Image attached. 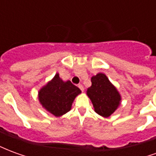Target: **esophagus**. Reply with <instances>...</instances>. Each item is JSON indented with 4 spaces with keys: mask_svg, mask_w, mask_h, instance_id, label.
<instances>
[{
    "mask_svg": "<svg viewBox=\"0 0 156 156\" xmlns=\"http://www.w3.org/2000/svg\"><path fill=\"white\" fill-rule=\"evenodd\" d=\"M78 88L81 89L82 92H83V90H84V88H83V86L82 84H78Z\"/></svg>",
    "mask_w": 156,
    "mask_h": 156,
    "instance_id": "1",
    "label": "esophagus"
}]
</instances>
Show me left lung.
Masks as SVG:
<instances>
[{"label":"left lung","instance_id":"8db88e82","mask_svg":"<svg viewBox=\"0 0 156 156\" xmlns=\"http://www.w3.org/2000/svg\"><path fill=\"white\" fill-rule=\"evenodd\" d=\"M92 85L87 89V95L94 105V111L102 117L108 118L119 108L121 95L108 77L102 73L91 78Z\"/></svg>","mask_w":156,"mask_h":156}]
</instances>
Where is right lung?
<instances>
[{
	"mask_svg": "<svg viewBox=\"0 0 156 156\" xmlns=\"http://www.w3.org/2000/svg\"><path fill=\"white\" fill-rule=\"evenodd\" d=\"M81 90L71 82L63 81L58 73L38 92V99L43 108L56 117L70 111L75 98Z\"/></svg>",
	"mask_w": 156,
	"mask_h": 156,
	"instance_id": "1",
	"label": "right lung"
}]
</instances>
